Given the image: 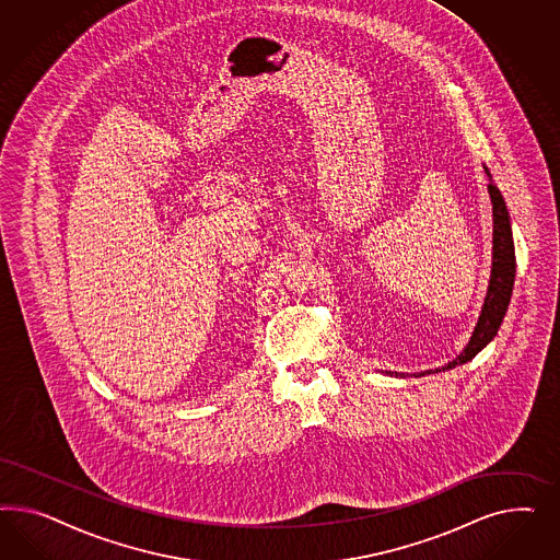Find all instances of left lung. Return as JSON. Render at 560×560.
Segmentation results:
<instances>
[{
  "mask_svg": "<svg viewBox=\"0 0 560 560\" xmlns=\"http://www.w3.org/2000/svg\"><path fill=\"white\" fill-rule=\"evenodd\" d=\"M485 172L491 178V172L485 166ZM489 195H491L492 203V267L491 281H489V291L485 298L482 312L478 316V323L475 326V332L468 340L466 349L459 353L454 361H450L447 365H443L441 370L435 372H445V370H454L458 365H464L466 361L475 359L497 335V330L501 328V323L508 314L509 300H511V291L515 283V246H513V236H511V223H509V211L505 199L501 195V190L489 185ZM433 370L417 373L427 375V373H435ZM394 373L405 377V373Z\"/></svg>",
  "mask_w": 560,
  "mask_h": 560,
  "instance_id": "left-lung-1",
  "label": "left lung"
}]
</instances>
